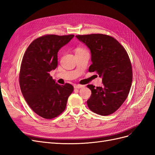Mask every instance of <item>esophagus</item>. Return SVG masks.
Wrapping results in <instances>:
<instances>
[{
  "label": "esophagus",
  "mask_w": 155,
  "mask_h": 155,
  "mask_svg": "<svg viewBox=\"0 0 155 155\" xmlns=\"http://www.w3.org/2000/svg\"><path fill=\"white\" fill-rule=\"evenodd\" d=\"M84 87V86H82V85H77V84H74V87L75 88V89H80V88H82V87Z\"/></svg>",
  "instance_id": "1"
}]
</instances>
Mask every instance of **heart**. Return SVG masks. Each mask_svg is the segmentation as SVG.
I'll return each instance as SVG.
<instances>
[{
    "label": "heart",
    "instance_id": "obj_1",
    "mask_svg": "<svg viewBox=\"0 0 155 155\" xmlns=\"http://www.w3.org/2000/svg\"><path fill=\"white\" fill-rule=\"evenodd\" d=\"M83 51H85V50H84L83 48H82L78 47V48H77V50H76V53H77V52H83Z\"/></svg>",
    "mask_w": 155,
    "mask_h": 155
}]
</instances>
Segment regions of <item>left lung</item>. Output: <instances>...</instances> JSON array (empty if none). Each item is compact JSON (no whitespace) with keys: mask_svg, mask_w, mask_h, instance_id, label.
Segmentation results:
<instances>
[{"mask_svg":"<svg viewBox=\"0 0 155 155\" xmlns=\"http://www.w3.org/2000/svg\"><path fill=\"white\" fill-rule=\"evenodd\" d=\"M76 38L90 48L92 64L90 72L102 77V87L92 84L87 101L92 112L101 116L115 112L125 102L132 81L130 61L125 48L116 39L101 34L78 35Z\"/></svg>","mask_w":155,"mask_h":155,"instance_id":"obj_1","label":"left lung"}]
</instances>
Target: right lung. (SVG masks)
Returning a JSON list of instances; mask_svg holds the SVG:
<instances>
[{
    "mask_svg": "<svg viewBox=\"0 0 155 155\" xmlns=\"http://www.w3.org/2000/svg\"><path fill=\"white\" fill-rule=\"evenodd\" d=\"M74 36L45 35L34 40L25 52L19 84L26 103L38 116L52 119L62 113L73 86L59 85L49 72L58 65V52Z\"/></svg>",
    "mask_w": 155,
    "mask_h": 155,
    "instance_id": "obj_1",
    "label": "right lung"
}]
</instances>
